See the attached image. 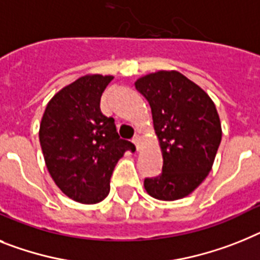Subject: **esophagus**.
I'll return each instance as SVG.
<instances>
[{"label": "esophagus", "mask_w": 260, "mask_h": 260, "mask_svg": "<svg viewBox=\"0 0 260 260\" xmlns=\"http://www.w3.org/2000/svg\"><path fill=\"white\" fill-rule=\"evenodd\" d=\"M132 141H134V144H135V145H136V149L137 150L140 149V141H141L140 136H135L134 140H132Z\"/></svg>", "instance_id": "esophagus-1"}]
</instances>
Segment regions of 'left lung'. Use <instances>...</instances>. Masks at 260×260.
I'll use <instances>...</instances> for the list:
<instances>
[{
    "label": "left lung",
    "instance_id": "obj_1",
    "mask_svg": "<svg viewBox=\"0 0 260 260\" xmlns=\"http://www.w3.org/2000/svg\"><path fill=\"white\" fill-rule=\"evenodd\" d=\"M148 100L162 153V173L145 178L150 197L184 198L208 177L221 144L217 108L204 89L178 71H157L135 83Z\"/></svg>",
    "mask_w": 260,
    "mask_h": 260
}]
</instances>
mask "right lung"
Returning a JSON list of instances; mask_svg holds the SVG:
<instances>
[{
    "label": "right lung",
    "instance_id": "right-lung-1",
    "mask_svg": "<svg viewBox=\"0 0 260 260\" xmlns=\"http://www.w3.org/2000/svg\"><path fill=\"white\" fill-rule=\"evenodd\" d=\"M113 76L84 75L56 92L46 107L39 143L56 186L80 204H98L131 141L120 139L113 117L100 111V98Z\"/></svg>",
    "mask_w": 260,
    "mask_h": 260
}]
</instances>
